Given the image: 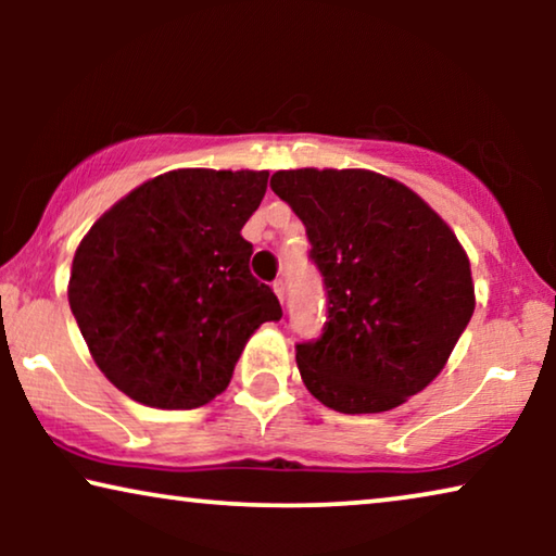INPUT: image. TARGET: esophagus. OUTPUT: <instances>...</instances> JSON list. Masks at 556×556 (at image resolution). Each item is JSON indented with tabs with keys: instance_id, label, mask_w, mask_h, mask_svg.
<instances>
[{
	"instance_id": "1",
	"label": "esophagus",
	"mask_w": 556,
	"mask_h": 556,
	"mask_svg": "<svg viewBox=\"0 0 556 556\" xmlns=\"http://www.w3.org/2000/svg\"><path fill=\"white\" fill-rule=\"evenodd\" d=\"M273 291H276L280 303L286 301V283H283V280H276V283H273Z\"/></svg>"
}]
</instances>
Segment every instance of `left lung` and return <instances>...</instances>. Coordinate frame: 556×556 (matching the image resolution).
<instances>
[{"label": "left lung", "mask_w": 556, "mask_h": 556, "mask_svg": "<svg viewBox=\"0 0 556 556\" xmlns=\"http://www.w3.org/2000/svg\"><path fill=\"white\" fill-rule=\"evenodd\" d=\"M270 189L306 225L329 316L295 346L306 390L346 415L387 413L451 359L476 308L466 250L397 179L369 169H283Z\"/></svg>", "instance_id": "obj_1"}]
</instances>
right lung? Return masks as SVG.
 Wrapping results in <instances>:
<instances>
[{"label":"right lung","mask_w":556,"mask_h":556,"mask_svg":"<svg viewBox=\"0 0 556 556\" xmlns=\"http://www.w3.org/2000/svg\"><path fill=\"white\" fill-rule=\"evenodd\" d=\"M268 172L174 169L103 212L75 250L67 299L105 379L159 409L207 405L248 339L283 316L250 276L240 230Z\"/></svg>","instance_id":"add662e5"}]
</instances>
